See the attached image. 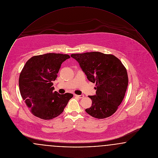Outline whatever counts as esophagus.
Returning a JSON list of instances; mask_svg holds the SVG:
<instances>
[{"mask_svg":"<svg viewBox=\"0 0 158 158\" xmlns=\"http://www.w3.org/2000/svg\"><path fill=\"white\" fill-rule=\"evenodd\" d=\"M75 96L76 97H77V98H83L84 97V95H76L75 94Z\"/></svg>","mask_w":158,"mask_h":158,"instance_id":"1","label":"esophagus"}]
</instances>
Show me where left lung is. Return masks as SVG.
<instances>
[{
	"instance_id": "obj_1",
	"label": "left lung",
	"mask_w": 158,
	"mask_h": 158,
	"mask_svg": "<svg viewBox=\"0 0 158 158\" xmlns=\"http://www.w3.org/2000/svg\"><path fill=\"white\" fill-rule=\"evenodd\" d=\"M88 79L96 83V95L89 96L92 106L85 110L92 117L102 119L115 113L127 88V72L120 60L100 52L72 54Z\"/></svg>"
}]
</instances>
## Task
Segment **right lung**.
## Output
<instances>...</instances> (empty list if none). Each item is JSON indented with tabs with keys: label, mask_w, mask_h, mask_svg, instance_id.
<instances>
[{
	"label": "right lung",
	"mask_w": 158,
	"mask_h": 158,
	"mask_svg": "<svg viewBox=\"0 0 158 158\" xmlns=\"http://www.w3.org/2000/svg\"><path fill=\"white\" fill-rule=\"evenodd\" d=\"M70 57L68 54L47 53L35 56L28 60L20 73L19 90L31 113L43 120H51L63 113L70 93L60 94L52 82L57 77L61 65Z\"/></svg>",
	"instance_id": "1"
}]
</instances>
